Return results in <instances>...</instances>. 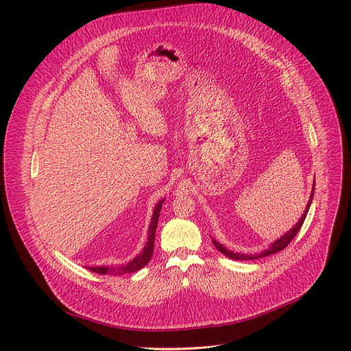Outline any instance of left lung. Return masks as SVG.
<instances>
[{
  "instance_id": "1",
  "label": "left lung",
  "mask_w": 351,
  "mask_h": 351,
  "mask_svg": "<svg viewBox=\"0 0 351 351\" xmlns=\"http://www.w3.org/2000/svg\"><path fill=\"white\" fill-rule=\"evenodd\" d=\"M314 189H315V183H314V186H313V191H311V195H310V199H308V204H307V207H306V211H304V214L302 215V218H300V221L295 223V226H294V228H291L287 233H285L280 239L275 240V241L269 245V248H268V250H264L263 253L256 254V256H252V254H240V253H233V252H230V250L225 248L221 243H218L217 240H214V239H213L214 245L217 247V250H219V252H221L223 256H226V257H229V258H232V260H258V258H263V257H267V256H271V254H275V253L280 252V250H283V248H286V247H287V244H289V243L294 239V236L298 233L300 228L303 226L304 219H306V217H307V214H308V210H310L311 202H313V197H314Z\"/></svg>"
}]
</instances>
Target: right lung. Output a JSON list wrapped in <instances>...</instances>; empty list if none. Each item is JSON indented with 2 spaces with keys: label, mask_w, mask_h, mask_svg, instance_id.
Masks as SVG:
<instances>
[{
  "label": "right lung",
  "mask_w": 351,
  "mask_h": 351,
  "mask_svg": "<svg viewBox=\"0 0 351 351\" xmlns=\"http://www.w3.org/2000/svg\"><path fill=\"white\" fill-rule=\"evenodd\" d=\"M162 203H164V199H161V202L156 206V210H154V214H153V218H152V223H149V228H148L147 243L143 248V252L136 258H133L130 263H128L125 265H119V267H88V269L95 272V274H101V275L110 274V275L118 276V275H125V274H133V272L141 269L143 267H145L153 257L156 229H157L160 213H161V208H162Z\"/></svg>",
  "instance_id": "obj_1"
}]
</instances>
